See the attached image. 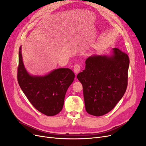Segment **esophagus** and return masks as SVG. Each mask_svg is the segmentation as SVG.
<instances>
[{
    "mask_svg": "<svg viewBox=\"0 0 146 146\" xmlns=\"http://www.w3.org/2000/svg\"><path fill=\"white\" fill-rule=\"evenodd\" d=\"M73 70H74V73L76 74H78L80 72V70H81V67H80V65L79 64H77L75 65L74 66Z\"/></svg>",
    "mask_w": 146,
    "mask_h": 146,
    "instance_id": "obj_1",
    "label": "esophagus"
}]
</instances>
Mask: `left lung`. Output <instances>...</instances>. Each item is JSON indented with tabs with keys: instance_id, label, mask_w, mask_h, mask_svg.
<instances>
[{
	"instance_id": "left-lung-1",
	"label": "left lung",
	"mask_w": 146,
	"mask_h": 146,
	"mask_svg": "<svg viewBox=\"0 0 146 146\" xmlns=\"http://www.w3.org/2000/svg\"><path fill=\"white\" fill-rule=\"evenodd\" d=\"M128 55L117 48L111 55H93L86 68L77 75L83 87L86 110L100 116L111 111L126 91L129 66Z\"/></svg>"
}]
</instances>
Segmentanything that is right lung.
I'll list each match as a JSON object with an SVG mask.
<instances>
[{
  "instance_id": "obj_1",
  "label": "right lung",
  "mask_w": 146,
  "mask_h": 146,
  "mask_svg": "<svg viewBox=\"0 0 146 146\" xmlns=\"http://www.w3.org/2000/svg\"><path fill=\"white\" fill-rule=\"evenodd\" d=\"M74 78L69 68H58L44 76H33L23 65L21 46L19 51L17 81L22 92L36 110L46 116L62 110L67 89Z\"/></svg>"
}]
</instances>
